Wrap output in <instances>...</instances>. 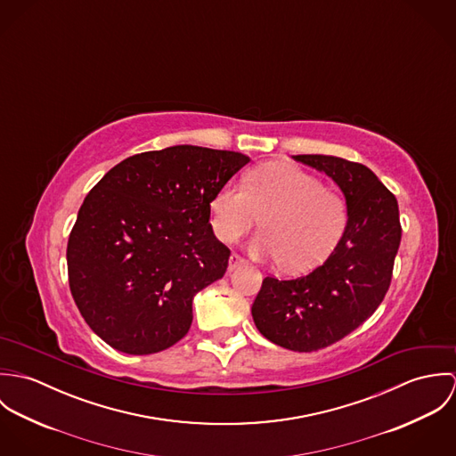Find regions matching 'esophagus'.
<instances>
[{
	"instance_id": "34e87169",
	"label": "esophagus",
	"mask_w": 456,
	"mask_h": 456,
	"mask_svg": "<svg viewBox=\"0 0 456 456\" xmlns=\"http://www.w3.org/2000/svg\"><path fill=\"white\" fill-rule=\"evenodd\" d=\"M246 260L242 258V256H239V255H232L230 256V263H228V270H235L237 266H240V265H244Z\"/></svg>"
}]
</instances>
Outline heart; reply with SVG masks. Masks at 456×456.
<instances>
[{"label": "heart", "instance_id": "heart-1", "mask_svg": "<svg viewBox=\"0 0 456 456\" xmlns=\"http://www.w3.org/2000/svg\"><path fill=\"white\" fill-rule=\"evenodd\" d=\"M260 217L265 232L253 240V255L279 260L289 272H307L338 244L347 207L318 177L282 163L249 172L242 188L224 184L210 200L212 230L226 244L249 233Z\"/></svg>", "mask_w": 456, "mask_h": 456}]
</instances>
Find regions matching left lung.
I'll use <instances>...</instances> for the list:
<instances>
[{"instance_id":"1","label":"left lung","mask_w":456,"mask_h":456,"mask_svg":"<svg viewBox=\"0 0 456 456\" xmlns=\"http://www.w3.org/2000/svg\"><path fill=\"white\" fill-rule=\"evenodd\" d=\"M293 158L337 183L346 196L347 224L333 253L311 273L265 277L251 311L270 342L311 353L349 335L381 305L402 226L396 198L365 165L323 154Z\"/></svg>"}]
</instances>
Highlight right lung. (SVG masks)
Returning a JSON list of instances; mask_svg holds the SVG:
<instances>
[{
  "mask_svg": "<svg viewBox=\"0 0 456 456\" xmlns=\"http://www.w3.org/2000/svg\"><path fill=\"white\" fill-rule=\"evenodd\" d=\"M248 163L235 151L174 145L126 158L87 193L68 239V282L100 338L151 354L190 331L193 297L230 258L210 200Z\"/></svg>",
  "mask_w": 456,
  "mask_h": 456,
  "instance_id": "obj_1",
  "label": "right lung"
}]
</instances>
